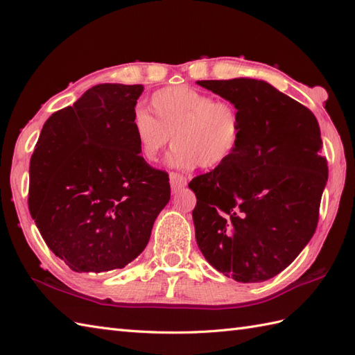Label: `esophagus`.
Wrapping results in <instances>:
<instances>
[{"label": "esophagus", "mask_w": 355, "mask_h": 355, "mask_svg": "<svg viewBox=\"0 0 355 355\" xmlns=\"http://www.w3.org/2000/svg\"><path fill=\"white\" fill-rule=\"evenodd\" d=\"M169 183H171L172 191L175 192V191H180V189H183V187H186L187 178L183 177V175H180V173H177V172H171L169 173Z\"/></svg>", "instance_id": "esophagus-1"}]
</instances>
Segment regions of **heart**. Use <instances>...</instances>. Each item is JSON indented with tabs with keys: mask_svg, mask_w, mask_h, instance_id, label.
<instances>
[{
	"mask_svg": "<svg viewBox=\"0 0 355 355\" xmlns=\"http://www.w3.org/2000/svg\"><path fill=\"white\" fill-rule=\"evenodd\" d=\"M149 107L153 116L139 110L132 119L139 154L146 163H155L172 139L169 163L184 171L200 164L218 168L239 146L243 122L230 101L191 87H168L153 94Z\"/></svg>",
	"mask_w": 355,
	"mask_h": 355,
	"instance_id": "heart-1",
	"label": "heart"
}]
</instances>
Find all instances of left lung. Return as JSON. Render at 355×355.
<instances>
[{"label": "left lung", "instance_id": "obj_1", "mask_svg": "<svg viewBox=\"0 0 355 355\" xmlns=\"http://www.w3.org/2000/svg\"><path fill=\"white\" fill-rule=\"evenodd\" d=\"M197 84L235 103L243 122L235 154L189 183L198 248L224 276L267 281L297 258L318 227L328 182L318 119L266 80Z\"/></svg>", "mask_w": 355, "mask_h": 355}]
</instances>
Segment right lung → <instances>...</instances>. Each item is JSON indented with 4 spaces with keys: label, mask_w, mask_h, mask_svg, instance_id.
I'll return each instance as SVG.
<instances>
[{
    "label": "right lung",
    "mask_w": 355,
    "mask_h": 355,
    "mask_svg": "<svg viewBox=\"0 0 355 355\" xmlns=\"http://www.w3.org/2000/svg\"><path fill=\"white\" fill-rule=\"evenodd\" d=\"M143 85L99 84L44 123L30 158L28 209L78 273L123 268L168 205V173L139 154L132 119Z\"/></svg>",
    "instance_id": "right-lung-1"
}]
</instances>
